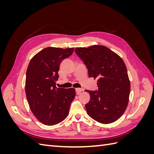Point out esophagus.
Returning a JSON list of instances; mask_svg holds the SVG:
<instances>
[{
    "label": "esophagus",
    "mask_w": 154,
    "mask_h": 154,
    "mask_svg": "<svg viewBox=\"0 0 154 154\" xmlns=\"http://www.w3.org/2000/svg\"><path fill=\"white\" fill-rule=\"evenodd\" d=\"M83 91V89L82 88H76V94L78 95V94H80V93L82 92Z\"/></svg>",
    "instance_id": "obj_1"
}]
</instances>
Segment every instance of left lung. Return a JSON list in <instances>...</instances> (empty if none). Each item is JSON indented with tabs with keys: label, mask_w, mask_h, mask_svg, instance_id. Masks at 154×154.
<instances>
[{
	"label": "left lung",
	"mask_w": 154,
	"mask_h": 154,
	"mask_svg": "<svg viewBox=\"0 0 154 154\" xmlns=\"http://www.w3.org/2000/svg\"><path fill=\"white\" fill-rule=\"evenodd\" d=\"M75 53L86 66L88 76L97 79L98 90H85L91 97L85 105L88 115L103 124L116 122L127 109L130 91L123 60L103 45L76 48Z\"/></svg>",
	"instance_id": "1"
}]
</instances>
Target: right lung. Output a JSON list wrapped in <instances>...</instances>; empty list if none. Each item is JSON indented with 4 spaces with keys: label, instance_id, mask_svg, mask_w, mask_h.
Returning a JSON list of instances; mask_svg holds the SVG:
<instances>
[{
    "label": "right lung",
    "instance_id": "add662e5",
    "mask_svg": "<svg viewBox=\"0 0 154 154\" xmlns=\"http://www.w3.org/2000/svg\"><path fill=\"white\" fill-rule=\"evenodd\" d=\"M74 48H46L31 60L26 71V94L30 109L39 122L54 125L67 118L76 96L74 88H57L56 81L62 60Z\"/></svg>",
    "mask_w": 154,
    "mask_h": 154
}]
</instances>
